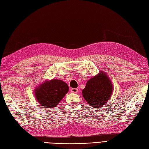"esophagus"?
<instances>
[{
	"mask_svg": "<svg viewBox=\"0 0 149 149\" xmlns=\"http://www.w3.org/2000/svg\"><path fill=\"white\" fill-rule=\"evenodd\" d=\"M71 92H73V93H77L78 92V89L77 88H72L71 89Z\"/></svg>",
	"mask_w": 149,
	"mask_h": 149,
	"instance_id": "esophagus-1",
	"label": "esophagus"
}]
</instances>
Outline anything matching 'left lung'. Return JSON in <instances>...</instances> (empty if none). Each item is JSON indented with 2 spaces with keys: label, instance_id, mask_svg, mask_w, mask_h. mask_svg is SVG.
<instances>
[{
  "label": "left lung",
  "instance_id": "8db88e82",
  "mask_svg": "<svg viewBox=\"0 0 149 149\" xmlns=\"http://www.w3.org/2000/svg\"><path fill=\"white\" fill-rule=\"evenodd\" d=\"M113 92L111 80L104 72L92 77L82 91L83 97L94 108L102 107L110 98Z\"/></svg>",
  "mask_w": 149,
  "mask_h": 149
}]
</instances>
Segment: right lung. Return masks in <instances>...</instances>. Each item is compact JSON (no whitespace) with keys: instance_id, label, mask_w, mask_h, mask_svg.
Here are the masks:
<instances>
[{"instance_id":"add662e5","label":"right lung","mask_w":149,"mask_h":149,"mask_svg":"<svg viewBox=\"0 0 149 149\" xmlns=\"http://www.w3.org/2000/svg\"><path fill=\"white\" fill-rule=\"evenodd\" d=\"M68 90V86L64 81L53 79L38 86L34 90L35 97L44 108L52 109L59 104Z\"/></svg>"}]
</instances>
